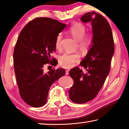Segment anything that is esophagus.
<instances>
[{"label": "esophagus", "mask_w": 129, "mask_h": 129, "mask_svg": "<svg viewBox=\"0 0 129 129\" xmlns=\"http://www.w3.org/2000/svg\"><path fill=\"white\" fill-rule=\"evenodd\" d=\"M65 74L69 75V70H66L65 71Z\"/></svg>", "instance_id": "34e87169"}]
</instances>
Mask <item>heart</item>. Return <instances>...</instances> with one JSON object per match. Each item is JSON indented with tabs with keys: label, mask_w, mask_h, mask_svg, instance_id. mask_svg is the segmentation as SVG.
<instances>
[{
	"label": "heart",
	"mask_w": 129,
	"mask_h": 129,
	"mask_svg": "<svg viewBox=\"0 0 129 129\" xmlns=\"http://www.w3.org/2000/svg\"><path fill=\"white\" fill-rule=\"evenodd\" d=\"M69 32L75 38L78 40L79 47L83 52H86L92 44V37L90 35L85 36L86 26L81 22H75L69 28ZM61 34H58L56 39L55 46L57 50L61 48ZM81 58V53L79 52L73 53H64L58 57V63L61 66L69 68L78 62Z\"/></svg>",
	"instance_id": "1"
}]
</instances>
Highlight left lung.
Here are the masks:
<instances>
[{
	"label": "left lung",
	"instance_id": "left-lung-1",
	"mask_svg": "<svg viewBox=\"0 0 129 129\" xmlns=\"http://www.w3.org/2000/svg\"><path fill=\"white\" fill-rule=\"evenodd\" d=\"M83 22H90L92 29V46L78 67L69 71L74 85L69 90L73 102L83 104L93 99L104 85L109 74L114 44L112 31L107 20L95 12H88L81 18Z\"/></svg>",
	"mask_w": 129,
	"mask_h": 129
}]
</instances>
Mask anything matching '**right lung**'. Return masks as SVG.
<instances>
[{"label": "right lung", "mask_w": 129, "mask_h": 129, "mask_svg": "<svg viewBox=\"0 0 129 129\" xmlns=\"http://www.w3.org/2000/svg\"><path fill=\"white\" fill-rule=\"evenodd\" d=\"M67 26L52 18L38 17L29 22L18 36L13 52L14 69L21 97L30 106H43L51 85L65 74L63 68L44 73L43 67L57 64L51 55L56 51L57 35Z\"/></svg>", "instance_id": "add662e5"}]
</instances>
